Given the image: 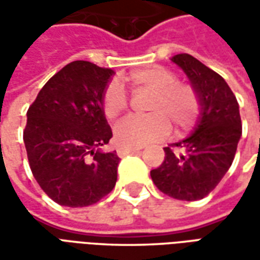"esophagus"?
<instances>
[{"mask_svg":"<svg viewBox=\"0 0 260 260\" xmlns=\"http://www.w3.org/2000/svg\"><path fill=\"white\" fill-rule=\"evenodd\" d=\"M141 152V149H128V147H118V153L119 157H125L126 154H132V153H138Z\"/></svg>","mask_w":260,"mask_h":260,"instance_id":"esophagus-1","label":"esophagus"}]
</instances>
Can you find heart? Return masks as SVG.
Masks as SVG:
<instances>
[{
  "instance_id": "1",
  "label": "heart",
  "mask_w": 260,
  "mask_h": 260,
  "mask_svg": "<svg viewBox=\"0 0 260 260\" xmlns=\"http://www.w3.org/2000/svg\"><path fill=\"white\" fill-rule=\"evenodd\" d=\"M124 82L135 93H152L147 103V117H129L121 121L115 129L119 146L138 149L164 139L170 125L175 134L189 131L202 111L201 97L193 86L178 82V76L163 67H146L131 71ZM128 99L117 83H110L103 91L102 108L106 118L114 119L125 113Z\"/></svg>"
}]
</instances>
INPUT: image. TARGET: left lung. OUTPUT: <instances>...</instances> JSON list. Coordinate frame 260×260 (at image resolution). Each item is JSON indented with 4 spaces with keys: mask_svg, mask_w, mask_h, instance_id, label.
Instances as JSON below:
<instances>
[{
    "mask_svg": "<svg viewBox=\"0 0 260 260\" xmlns=\"http://www.w3.org/2000/svg\"><path fill=\"white\" fill-rule=\"evenodd\" d=\"M171 59L184 69L201 97V118L186 139L164 147V161L150 177L166 195L193 202L209 195L233 164L242 134L240 107L217 72L189 54Z\"/></svg>",
    "mask_w": 260,
    "mask_h": 260,
    "instance_id": "left-lung-1",
    "label": "left lung"
}]
</instances>
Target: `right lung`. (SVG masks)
Instances as JSON below:
<instances>
[{
	"mask_svg": "<svg viewBox=\"0 0 260 260\" xmlns=\"http://www.w3.org/2000/svg\"><path fill=\"white\" fill-rule=\"evenodd\" d=\"M113 74L74 61L43 86L27 110L23 142L31 174L58 205L89 206L115 186L119 157L99 150L113 138L102 108Z\"/></svg>",
	"mask_w": 260,
	"mask_h": 260,
	"instance_id": "add662e5",
	"label": "right lung"
}]
</instances>
